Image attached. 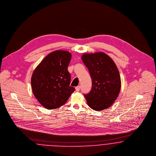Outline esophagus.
<instances>
[{
    "instance_id": "obj_1",
    "label": "esophagus",
    "mask_w": 156,
    "mask_h": 156,
    "mask_svg": "<svg viewBox=\"0 0 156 156\" xmlns=\"http://www.w3.org/2000/svg\"><path fill=\"white\" fill-rule=\"evenodd\" d=\"M80 86H77L76 87V91H80Z\"/></svg>"
}]
</instances>
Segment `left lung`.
I'll return each mask as SVG.
<instances>
[{"label": "left lung", "instance_id": "8db88e82", "mask_svg": "<svg viewBox=\"0 0 156 156\" xmlns=\"http://www.w3.org/2000/svg\"><path fill=\"white\" fill-rule=\"evenodd\" d=\"M82 60L92 79L90 92L84 94L88 106L95 111L110 107L117 98L121 87L120 77L115 63L102 52L84 54Z\"/></svg>", "mask_w": 156, "mask_h": 156}]
</instances>
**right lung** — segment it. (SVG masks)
Masks as SVG:
<instances>
[{"label":"right lung","mask_w":156,"mask_h":156,"mask_svg":"<svg viewBox=\"0 0 156 156\" xmlns=\"http://www.w3.org/2000/svg\"><path fill=\"white\" fill-rule=\"evenodd\" d=\"M71 54L57 50L47 55L31 77L33 94L47 109L57 108L65 104L75 88L69 86L71 75L68 66Z\"/></svg>","instance_id":"add662e5"}]
</instances>
